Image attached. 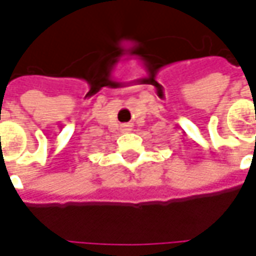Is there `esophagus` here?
<instances>
[{
    "label": "esophagus",
    "instance_id": "obj_1",
    "mask_svg": "<svg viewBox=\"0 0 256 256\" xmlns=\"http://www.w3.org/2000/svg\"><path fill=\"white\" fill-rule=\"evenodd\" d=\"M130 130H131V125H128V124H124L122 125L124 132H126V131H130Z\"/></svg>",
    "mask_w": 256,
    "mask_h": 256
}]
</instances>
